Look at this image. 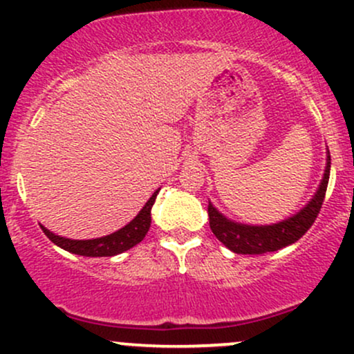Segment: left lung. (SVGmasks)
<instances>
[{"label": "left lung", "instance_id": "8db88e82", "mask_svg": "<svg viewBox=\"0 0 354 354\" xmlns=\"http://www.w3.org/2000/svg\"><path fill=\"white\" fill-rule=\"evenodd\" d=\"M330 168L331 156L328 151L326 169H324V176L319 183L318 191L311 198V201L301 211H298L295 216L266 226L241 225V223L231 221V219L223 216L209 203L208 216L211 231L228 250L238 254H263L293 245L311 228L316 216H318L321 205L324 201V194H326Z\"/></svg>", "mask_w": 354, "mask_h": 354}]
</instances>
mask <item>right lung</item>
Instances as JSON below:
<instances>
[{"mask_svg":"<svg viewBox=\"0 0 354 354\" xmlns=\"http://www.w3.org/2000/svg\"><path fill=\"white\" fill-rule=\"evenodd\" d=\"M158 193H160V189L154 191L153 196L149 198L148 203L143 206V209L136 214L133 221H129L124 228L118 230L115 233L108 234V236L96 239H70L51 233V231L44 228V226H41V230L56 246L63 248V250L70 251V253L89 256V258L120 254L123 253V251L129 250V248L136 246L140 241H143L149 226H151V208Z\"/></svg>","mask_w":354,"mask_h":354,"instance_id":"add662e5","label":"right lung"}]
</instances>
